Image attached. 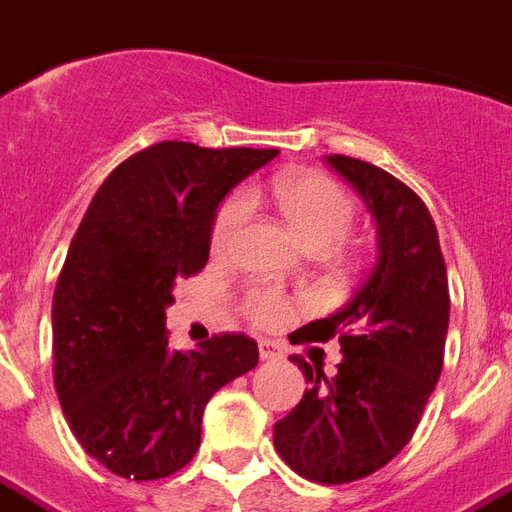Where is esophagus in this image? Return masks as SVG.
<instances>
[{
  "label": "esophagus",
  "mask_w": 512,
  "mask_h": 512,
  "mask_svg": "<svg viewBox=\"0 0 512 512\" xmlns=\"http://www.w3.org/2000/svg\"><path fill=\"white\" fill-rule=\"evenodd\" d=\"M257 350H260V360H268V363H276L284 357L281 347L276 342H270V339H263V342L257 344Z\"/></svg>",
  "instance_id": "obj_1"
}]
</instances>
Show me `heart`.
<instances>
[{
	"mask_svg": "<svg viewBox=\"0 0 512 512\" xmlns=\"http://www.w3.org/2000/svg\"><path fill=\"white\" fill-rule=\"evenodd\" d=\"M263 197L276 202L278 213L284 215L289 228L299 242L310 252H331L336 244H342L355 223V202L350 194L336 184L334 178L321 173H292V176L276 178L268 189L252 186L242 194L231 197L218 207L213 228H210V247L213 255H228L234 249L239 231L247 223L249 205H255ZM244 310L252 323L263 328H276L292 315V305L284 294L273 289H255L244 299Z\"/></svg>",
	"mask_w": 512,
	"mask_h": 512,
	"instance_id": "obj_1",
	"label": "heart"
}]
</instances>
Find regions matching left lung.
I'll list each match as a JSON object with an SVG mask.
<instances>
[{"instance_id":"8db88e82","label":"left lung","mask_w":512,"mask_h":512,"mask_svg":"<svg viewBox=\"0 0 512 512\" xmlns=\"http://www.w3.org/2000/svg\"><path fill=\"white\" fill-rule=\"evenodd\" d=\"M326 162L371 210L378 257L342 310L299 328L310 342L336 336L344 357L328 378L321 365L292 355L310 389L273 426V444L299 476L350 484L397 458L418 429L442 373L450 289L423 199L371 162L347 155Z\"/></svg>"}]
</instances>
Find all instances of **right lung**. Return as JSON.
Returning a JSON list of instances; mask_svg holds the SVG:
<instances>
[{
  "label": "right lung",
  "mask_w": 512,
  "mask_h": 512,
  "mask_svg": "<svg viewBox=\"0 0 512 512\" xmlns=\"http://www.w3.org/2000/svg\"><path fill=\"white\" fill-rule=\"evenodd\" d=\"M276 155L160 141L120 162L91 199L54 289V389L73 436L115 476L184 468L210 397L257 365L244 334L170 350L165 307L178 278L205 268L223 197Z\"/></svg>",
  "instance_id": "right-lung-1"
}]
</instances>
